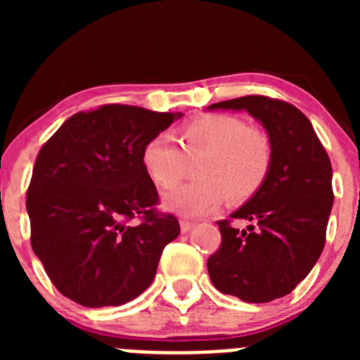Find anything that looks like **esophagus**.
Listing matches in <instances>:
<instances>
[{"label": "esophagus", "instance_id": "obj_1", "mask_svg": "<svg viewBox=\"0 0 360 360\" xmlns=\"http://www.w3.org/2000/svg\"><path fill=\"white\" fill-rule=\"evenodd\" d=\"M193 227H195L193 221H187V219H182V221H180V231L182 232H189Z\"/></svg>", "mask_w": 360, "mask_h": 360}]
</instances>
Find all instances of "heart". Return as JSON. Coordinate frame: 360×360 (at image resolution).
Listing matches in <instances>:
<instances>
[{"label":"heart","instance_id":"1","mask_svg":"<svg viewBox=\"0 0 360 360\" xmlns=\"http://www.w3.org/2000/svg\"><path fill=\"white\" fill-rule=\"evenodd\" d=\"M180 150L167 133L153 136L142 149L146 173L158 187L169 189L186 173V158L203 157L198 182L174 187L162 196L165 211L200 216L227 200L252 196L265 182L272 162L270 142L243 120L229 115L200 117L180 129Z\"/></svg>","mask_w":360,"mask_h":360}]
</instances>
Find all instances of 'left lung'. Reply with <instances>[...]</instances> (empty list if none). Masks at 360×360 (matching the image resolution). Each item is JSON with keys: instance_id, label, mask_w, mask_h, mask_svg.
<instances>
[{"instance_id": "obj_1", "label": "left lung", "mask_w": 360, "mask_h": 360, "mask_svg": "<svg viewBox=\"0 0 360 360\" xmlns=\"http://www.w3.org/2000/svg\"><path fill=\"white\" fill-rule=\"evenodd\" d=\"M247 111L262 124L272 149L265 182L231 218L218 221L221 245L207 262L212 285L245 303L290 294L319 259L333 205L332 164L310 120L295 106L262 95L211 104Z\"/></svg>"}]
</instances>
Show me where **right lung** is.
Listing matches in <instances>:
<instances>
[{"label": "right lung", "mask_w": 360, "mask_h": 360, "mask_svg": "<svg viewBox=\"0 0 360 360\" xmlns=\"http://www.w3.org/2000/svg\"><path fill=\"white\" fill-rule=\"evenodd\" d=\"M182 117L108 104L72 115L41 148L27 193L30 241L63 295L120 307L151 285L180 225L153 209L158 195L142 149ZM135 215L141 224H125Z\"/></svg>", "instance_id": "1"}]
</instances>
